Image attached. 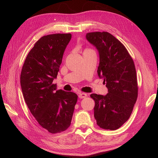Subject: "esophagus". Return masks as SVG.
<instances>
[{"instance_id":"obj_1","label":"esophagus","mask_w":158,"mask_h":158,"mask_svg":"<svg viewBox=\"0 0 158 158\" xmlns=\"http://www.w3.org/2000/svg\"><path fill=\"white\" fill-rule=\"evenodd\" d=\"M87 95H88L87 94H85V93H80V94H79V95H78V97H79L80 99H83V98H86Z\"/></svg>"}]
</instances>
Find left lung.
Returning <instances> with one entry per match:
<instances>
[{
    "label": "left lung",
    "mask_w": 158,
    "mask_h": 158,
    "mask_svg": "<svg viewBox=\"0 0 158 158\" xmlns=\"http://www.w3.org/2000/svg\"><path fill=\"white\" fill-rule=\"evenodd\" d=\"M85 37L98 50V74L108 89L106 95H90L95 101L94 117L100 128L117 130L128 121L137 99L135 63L126 47L111 33L90 32Z\"/></svg>",
    "instance_id": "8db88e82"
}]
</instances>
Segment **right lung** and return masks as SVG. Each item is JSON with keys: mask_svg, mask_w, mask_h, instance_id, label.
I'll return each instance as SVG.
<instances>
[{"mask_svg": "<svg viewBox=\"0 0 158 158\" xmlns=\"http://www.w3.org/2000/svg\"><path fill=\"white\" fill-rule=\"evenodd\" d=\"M70 33L43 36L27 54L22 66L20 84L23 98L32 115L52 134L60 133L71 124L78 95L56 90V78Z\"/></svg>", "mask_w": 158, "mask_h": 158, "instance_id": "obj_1", "label": "right lung"}]
</instances>
